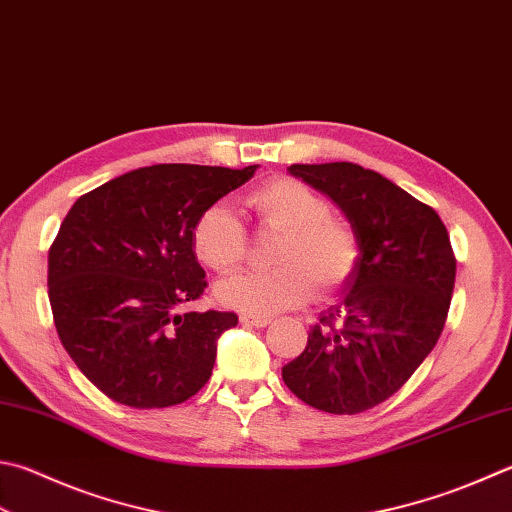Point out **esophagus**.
<instances>
[{
  "label": "esophagus",
  "mask_w": 512,
  "mask_h": 512,
  "mask_svg": "<svg viewBox=\"0 0 512 512\" xmlns=\"http://www.w3.org/2000/svg\"><path fill=\"white\" fill-rule=\"evenodd\" d=\"M240 323L254 325V327H265V325L272 323V318H269V316H256V314H240Z\"/></svg>",
  "instance_id": "1"
}]
</instances>
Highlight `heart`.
<instances>
[{"mask_svg":"<svg viewBox=\"0 0 512 512\" xmlns=\"http://www.w3.org/2000/svg\"><path fill=\"white\" fill-rule=\"evenodd\" d=\"M245 205L260 231L278 234L269 256L276 267L220 283V303L274 314L303 305L314 287L332 296L350 285L361 263V238L350 220L332 214L325 196L294 178H274L249 191ZM191 240L198 258L218 274L234 272L247 256V229L223 202L200 211Z\"/></svg>","mask_w":512,"mask_h":512,"instance_id":"heart-1","label":"heart"}]
</instances>
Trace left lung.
I'll return each instance as SVG.
<instances>
[{
    "instance_id": "8db88e82",
    "label": "left lung",
    "mask_w": 512,
    "mask_h": 512,
    "mask_svg": "<svg viewBox=\"0 0 512 512\" xmlns=\"http://www.w3.org/2000/svg\"><path fill=\"white\" fill-rule=\"evenodd\" d=\"M289 173L343 209L363 254L350 292L312 327L283 381L316 410L359 414L390 399L437 345L457 258L437 211L381 173L354 162Z\"/></svg>"
}]
</instances>
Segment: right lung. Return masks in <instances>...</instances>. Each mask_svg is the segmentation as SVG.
<instances>
[{
  "label": "right lung",
  "mask_w": 512,
  "mask_h": 512,
  "mask_svg": "<svg viewBox=\"0 0 512 512\" xmlns=\"http://www.w3.org/2000/svg\"><path fill=\"white\" fill-rule=\"evenodd\" d=\"M245 169L153 165L75 200L48 249L55 330L77 368L131 408H169L209 381L234 312H187L207 287L196 220L254 176Z\"/></svg>",
  "instance_id": "add662e5"
}]
</instances>
